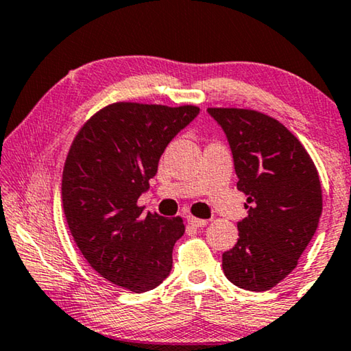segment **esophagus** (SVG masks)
<instances>
[{"mask_svg": "<svg viewBox=\"0 0 351 351\" xmlns=\"http://www.w3.org/2000/svg\"><path fill=\"white\" fill-rule=\"evenodd\" d=\"M187 222H189L192 227H205L208 223L205 219H198V217H193V216L187 217Z\"/></svg>", "mask_w": 351, "mask_h": 351, "instance_id": "34e87169", "label": "esophagus"}]
</instances>
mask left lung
Listing matches in <instances>:
<instances>
[{
    "mask_svg": "<svg viewBox=\"0 0 351 351\" xmlns=\"http://www.w3.org/2000/svg\"><path fill=\"white\" fill-rule=\"evenodd\" d=\"M227 135L238 191L247 195L239 239L222 255L227 279L266 291L296 268L322 216V184L311 156L284 124L247 108H208Z\"/></svg>",
    "mask_w": 351,
    "mask_h": 351,
    "instance_id": "8db88e82",
    "label": "left lung"
}]
</instances>
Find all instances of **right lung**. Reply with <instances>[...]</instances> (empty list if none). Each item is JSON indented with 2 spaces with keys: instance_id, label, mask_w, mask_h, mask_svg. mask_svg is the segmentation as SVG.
Returning a JSON list of instances; mask_svg holds the SVG:
<instances>
[{
  "instance_id": "obj_1",
  "label": "right lung",
  "mask_w": 351,
  "mask_h": 351,
  "mask_svg": "<svg viewBox=\"0 0 351 351\" xmlns=\"http://www.w3.org/2000/svg\"><path fill=\"white\" fill-rule=\"evenodd\" d=\"M200 108L117 102L83 124L62 170V209L77 247L112 284L142 293L171 271L181 217L167 219L137 205L167 145Z\"/></svg>"
}]
</instances>
